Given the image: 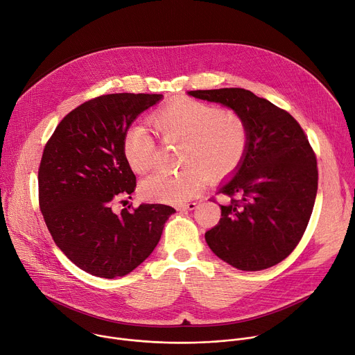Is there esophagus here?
Listing matches in <instances>:
<instances>
[{
	"label": "esophagus",
	"mask_w": 355,
	"mask_h": 355,
	"mask_svg": "<svg viewBox=\"0 0 355 355\" xmlns=\"http://www.w3.org/2000/svg\"><path fill=\"white\" fill-rule=\"evenodd\" d=\"M196 208V202H188V204L177 205V211H193Z\"/></svg>",
	"instance_id": "34e87169"
}]
</instances>
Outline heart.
I'll list each match as a JSON object with an SVG mask.
<instances>
[{
    "mask_svg": "<svg viewBox=\"0 0 355 355\" xmlns=\"http://www.w3.org/2000/svg\"><path fill=\"white\" fill-rule=\"evenodd\" d=\"M163 143L180 144L173 174H153L140 184L144 199L181 204L204 187L207 177L220 181L232 175L247 153L250 132L245 119L230 110L181 98L150 118ZM122 155L132 171L143 174L155 164L156 140L141 126H132L122 140Z\"/></svg>",
    "mask_w": 355,
    "mask_h": 355,
    "instance_id": "obj_1",
    "label": "heart"
}]
</instances>
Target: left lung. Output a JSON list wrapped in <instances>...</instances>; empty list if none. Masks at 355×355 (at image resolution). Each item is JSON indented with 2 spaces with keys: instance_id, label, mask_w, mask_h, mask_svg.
Instances as JSON below:
<instances>
[{
  "instance_id": "obj_1",
  "label": "left lung",
  "mask_w": 355,
  "mask_h": 355,
  "mask_svg": "<svg viewBox=\"0 0 355 355\" xmlns=\"http://www.w3.org/2000/svg\"><path fill=\"white\" fill-rule=\"evenodd\" d=\"M189 95L240 114L250 139L243 163L219 193V223L205 233L215 254L241 271H260L285 260L309 223L318 163L308 136L286 111L244 88L196 89Z\"/></svg>"
}]
</instances>
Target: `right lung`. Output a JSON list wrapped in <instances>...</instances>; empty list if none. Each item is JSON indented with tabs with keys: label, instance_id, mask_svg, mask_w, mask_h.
I'll return each mask as SVG.
<instances>
[{
	"label": "right lung",
	"instance_id": "right-lung-1",
	"mask_svg": "<svg viewBox=\"0 0 355 355\" xmlns=\"http://www.w3.org/2000/svg\"><path fill=\"white\" fill-rule=\"evenodd\" d=\"M162 98L122 92L89 99L62 119L44 146L37 173L43 219L66 257L91 275L112 279L132 272L153 252L175 212L163 204L112 211L136 188L122 155L123 136Z\"/></svg>",
	"mask_w": 355,
	"mask_h": 355
}]
</instances>
